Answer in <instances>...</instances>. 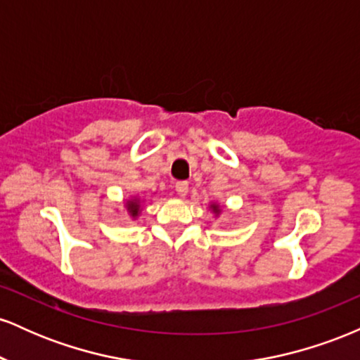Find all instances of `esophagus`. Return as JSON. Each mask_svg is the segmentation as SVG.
I'll return each instance as SVG.
<instances>
[{"mask_svg": "<svg viewBox=\"0 0 360 360\" xmlns=\"http://www.w3.org/2000/svg\"><path fill=\"white\" fill-rule=\"evenodd\" d=\"M188 189L189 184L186 183V181H177L176 183V193L179 194V196H186V194H188Z\"/></svg>", "mask_w": 360, "mask_h": 360, "instance_id": "34e87169", "label": "esophagus"}]
</instances>
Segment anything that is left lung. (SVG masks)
<instances>
[{"label": "left lung", "instance_id": "left-lung-1", "mask_svg": "<svg viewBox=\"0 0 360 360\" xmlns=\"http://www.w3.org/2000/svg\"><path fill=\"white\" fill-rule=\"evenodd\" d=\"M210 210H212V212H213L214 214H217V217H218V214H220V213H221L220 206H218L217 203H212V205H210Z\"/></svg>", "mask_w": 360, "mask_h": 360}]
</instances>
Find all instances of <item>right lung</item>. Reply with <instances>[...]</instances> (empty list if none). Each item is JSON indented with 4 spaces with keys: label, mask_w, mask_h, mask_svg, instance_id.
<instances>
[{
    "label": "right lung",
    "mask_w": 360,
    "mask_h": 360,
    "mask_svg": "<svg viewBox=\"0 0 360 360\" xmlns=\"http://www.w3.org/2000/svg\"><path fill=\"white\" fill-rule=\"evenodd\" d=\"M127 212L130 214L131 218H137L139 213H140V206H142V201H140L139 196H134L131 200L127 201Z\"/></svg>",
    "instance_id": "right-lung-1"
}]
</instances>
